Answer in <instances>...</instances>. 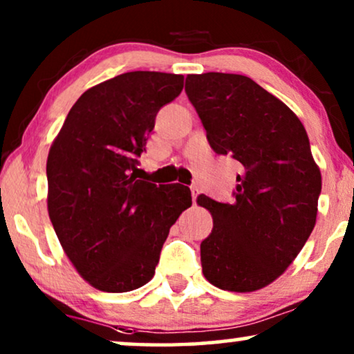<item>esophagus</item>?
<instances>
[{
	"label": "esophagus",
	"instance_id": "34e87169",
	"mask_svg": "<svg viewBox=\"0 0 354 354\" xmlns=\"http://www.w3.org/2000/svg\"><path fill=\"white\" fill-rule=\"evenodd\" d=\"M190 192H192V200H194V203H195L196 196L200 195V188L196 187V185H192V187H190Z\"/></svg>",
	"mask_w": 354,
	"mask_h": 354
}]
</instances>
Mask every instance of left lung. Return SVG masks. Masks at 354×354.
<instances>
[{"label":"left lung","instance_id":"8db88e82","mask_svg":"<svg viewBox=\"0 0 354 354\" xmlns=\"http://www.w3.org/2000/svg\"><path fill=\"white\" fill-rule=\"evenodd\" d=\"M185 93L214 153L244 167L232 203L196 198L213 216L200 245L203 274L219 289L257 291L283 274L315 226L322 176L306 128L247 76L188 75Z\"/></svg>","mask_w":354,"mask_h":354}]
</instances>
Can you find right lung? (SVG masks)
<instances>
[{"label": "right lung", "instance_id": "1", "mask_svg": "<svg viewBox=\"0 0 354 354\" xmlns=\"http://www.w3.org/2000/svg\"><path fill=\"white\" fill-rule=\"evenodd\" d=\"M182 89V75L158 71L100 82L76 100L50 148V221L77 273L99 291L148 283L169 229L192 205L188 187L135 176L159 109Z\"/></svg>", "mask_w": 354, "mask_h": 354}]
</instances>
